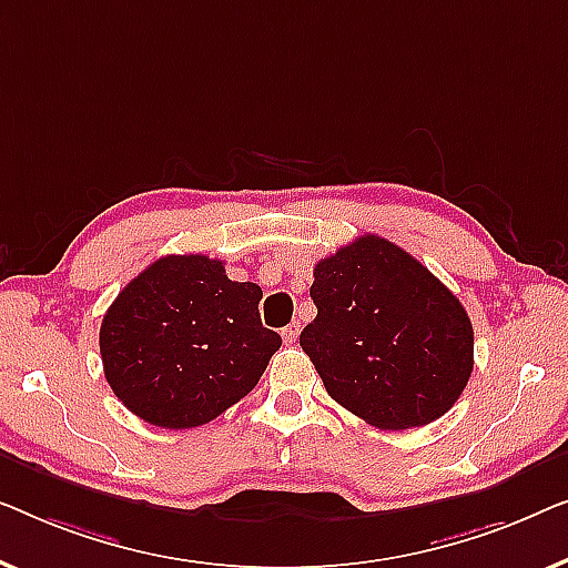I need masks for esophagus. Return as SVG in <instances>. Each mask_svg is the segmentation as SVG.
<instances>
[{
    "label": "esophagus",
    "mask_w": 568,
    "mask_h": 568,
    "mask_svg": "<svg viewBox=\"0 0 568 568\" xmlns=\"http://www.w3.org/2000/svg\"><path fill=\"white\" fill-rule=\"evenodd\" d=\"M298 334H301V324H298V322L287 324L285 329H283V342H285V345H295V339H298Z\"/></svg>",
    "instance_id": "34e87169"
}]
</instances>
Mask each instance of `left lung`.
Wrapping results in <instances>:
<instances>
[{
	"label": "left lung",
	"instance_id": "8db88e82",
	"mask_svg": "<svg viewBox=\"0 0 568 568\" xmlns=\"http://www.w3.org/2000/svg\"><path fill=\"white\" fill-rule=\"evenodd\" d=\"M301 347L334 402L381 429L440 419L474 371L460 301L388 239L367 234L314 267Z\"/></svg>",
	"mask_w": 568,
	"mask_h": 568
}]
</instances>
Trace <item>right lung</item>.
I'll return each instance as SVG.
<instances>
[{
	"instance_id": "add662e5",
	"label": "right lung",
	"mask_w": 568,
	"mask_h": 568,
	"mask_svg": "<svg viewBox=\"0 0 568 568\" xmlns=\"http://www.w3.org/2000/svg\"><path fill=\"white\" fill-rule=\"evenodd\" d=\"M262 287L221 260L166 254L128 283L100 326L113 394L149 425L201 427L257 386L283 339L260 318Z\"/></svg>"
}]
</instances>
